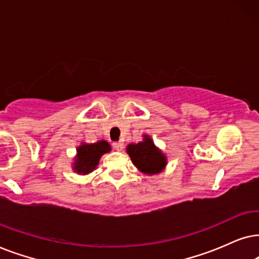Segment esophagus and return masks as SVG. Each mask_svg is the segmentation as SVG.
I'll use <instances>...</instances> for the list:
<instances>
[{
	"instance_id": "esophagus-1",
	"label": "esophagus",
	"mask_w": 259,
	"mask_h": 259,
	"mask_svg": "<svg viewBox=\"0 0 259 259\" xmlns=\"http://www.w3.org/2000/svg\"><path fill=\"white\" fill-rule=\"evenodd\" d=\"M112 146H113V148H115L116 150L120 151V150H123V148H124V143L122 142V141H118V142H113V143H112Z\"/></svg>"
}]
</instances>
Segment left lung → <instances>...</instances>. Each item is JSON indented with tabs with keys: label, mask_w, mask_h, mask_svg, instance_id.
I'll use <instances>...</instances> for the list:
<instances>
[{
	"label": "left lung",
	"mask_w": 259,
	"mask_h": 259,
	"mask_svg": "<svg viewBox=\"0 0 259 259\" xmlns=\"http://www.w3.org/2000/svg\"><path fill=\"white\" fill-rule=\"evenodd\" d=\"M126 153L137 169L147 175L160 173L167 164L165 155L155 146L153 140L148 135H144L142 142L129 144L126 147Z\"/></svg>",
	"instance_id": "obj_1"
}]
</instances>
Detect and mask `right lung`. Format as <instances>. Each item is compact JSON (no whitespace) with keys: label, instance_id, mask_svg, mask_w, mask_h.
I'll return each mask as SVG.
<instances>
[{"label":"right lung","instance_id":"right-lung-1","mask_svg":"<svg viewBox=\"0 0 259 259\" xmlns=\"http://www.w3.org/2000/svg\"><path fill=\"white\" fill-rule=\"evenodd\" d=\"M111 150L106 141H98L96 143H82L78 147L77 156L74 157L73 170L79 174H89L97 168L102 155Z\"/></svg>","mask_w":259,"mask_h":259}]
</instances>
